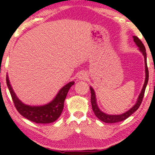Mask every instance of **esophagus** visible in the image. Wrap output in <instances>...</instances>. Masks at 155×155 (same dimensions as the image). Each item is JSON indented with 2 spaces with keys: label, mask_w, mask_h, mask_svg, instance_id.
<instances>
[{
  "label": "esophagus",
  "mask_w": 155,
  "mask_h": 155,
  "mask_svg": "<svg viewBox=\"0 0 155 155\" xmlns=\"http://www.w3.org/2000/svg\"><path fill=\"white\" fill-rule=\"evenodd\" d=\"M87 74L85 73H84V72H82V73H80L79 74V75H78V78H79L80 80H84L87 79Z\"/></svg>",
  "instance_id": "esophagus-1"
}]
</instances>
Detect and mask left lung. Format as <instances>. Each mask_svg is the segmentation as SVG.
Instances as JSON below:
<instances>
[{
	"mask_svg": "<svg viewBox=\"0 0 155 155\" xmlns=\"http://www.w3.org/2000/svg\"><path fill=\"white\" fill-rule=\"evenodd\" d=\"M133 40H134V42L137 44V46L139 47V50L143 53L144 58H145V73H146V78H145V83H144L143 90L141 91V93L140 94V96L137 99V103L135 104L134 107L129 110V111H126V113L120 114V115H108V114H106L103 113L102 111H101L97 107V102H96V97H95V94L94 91L93 90L92 87H90V92H91V104H92V108L93 111L97 118H99V120H101V121L104 123H108V124H113V123H118L120 121H122V120H126V118H128L129 116L134 113L135 111H136L138 108L140 106L142 101H143L144 94H145V91L146 86L147 84L148 79H149V71H148V68L147 65V54H146V49L145 46L143 44V42L140 41V39H139L138 37H136V36H134L133 37Z\"/></svg>",
	"mask_w": 155,
	"mask_h": 155,
	"instance_id": "1",
	"label": "left lung"
}]
</instances>
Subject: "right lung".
Instances as JSON below:
<instances>
[{
  "label": "right lung",
  "instance_id": "add662e5",
  "mask_svg": "<svg viewBox=\"0 0 155 155\" xmlns=\"http://www.w3.org/2000/svg\"><path fill=\"white\" fill-rule=\"evenodd\" d=\"M6 82L16 109L22 116L36 124H50L58 119L63 111L68 92L74 84V82L68 83L59 91L54 100L48 104L41 107H30L24 104L19 100L10 85L8 77H6Z\"/></svg>",
  "mask_w": 155,
  "mask_h": 155
}]
</instances>
